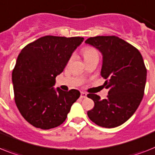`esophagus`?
Listing matches in <instances>:
<instances>
[{"mask_svg": "<svg viewBox=\"0 0 155 155\" xmlns=\"http://www.w3.org/2000/svg\"><path fill=\"white\" fill-rule=\"evenodd\" d=\"M80 97H81L82 99H83V98H86L87 97V94L85 92H83V91H82L81 95H80Z\"/></svg>", "mask_w": 155, "mask_h": 155, "instance_id": "1", "label": "esophagus"}]
</instances>
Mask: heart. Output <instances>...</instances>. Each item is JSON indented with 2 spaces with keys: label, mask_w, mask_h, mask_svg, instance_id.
<instances>
[{
  "label": "heart",
  "mask_w": 155,
  "mask_h": 155,
  "mask_svg": "<svg viewBox=\"0 0 155 155\" xmlns=\"http://www.w3.org/2000/svg\"><path fill=\"white\" fill-rule=\"evenodd\" d=\"M82 52H83V56H84L85 60H90L95 56H99V52H98L97 49L94 47H91V46L84 48Z\"/></svg>",
  "instance_id": "obj_1"
}]
</instances>
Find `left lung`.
Instances as JSON below:
<instances>
[{
	"label": "left lung",
	"mask_w": 155,
	"mask_h": 155,
	"mask_svg": "<svg viewBox=\"0 0 155 155\" xmlns=\"http://www.w3.org/2000/svg\"><path fill=\"white\" fill-rule=\"evenodd\" d=\"M85 42L103 54L101 75L108 89L105 99L87 95L95 103L87 115L102 127H119L133 115L143 98L147 68L143 56L136 48L115 36H94Z\"/></svg>",
	"instance_id": "left-lung-1"
}]
</instances>
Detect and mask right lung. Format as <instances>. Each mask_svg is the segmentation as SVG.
I'll list each match as a JSON object with an SVG mask.
<instances>
[{"label":"right lung","mask_w":155,"mask_h":155,"mask_svg":"<svg viewBox=\"0 0 155 155\" xmlns=\"http://www.w3.org/2000/svg\"><path fill=\"white\" fill-rule=\"evenodd\" d=\"M83 37L45 36L27 45L19 54L12 70L16 105L28 123L48 130L61 125L71 105L80 95L53 87Z\"/></svg>","instance_id":"1"}]
</instances>
